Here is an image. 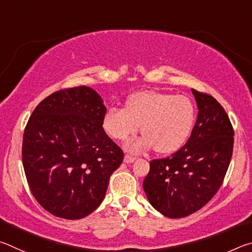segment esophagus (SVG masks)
<instances>
[{
  "mask_svg": "<svg viewBox=\"0 0 252 252\" xmlns=\"http://www.w3.org/2000/svg\"><path fill=\"white\" fill-rule=\"evenodd\" d=\"M135 159H136V158L133 157V156L126 155V156H125V159H123V161H125L126 163H132V162H133Z\"/></svg>",
  "mask_w": 252,
  "mask_h": 252,
  "instance_id": "34e87169",
  "label": "esophagus"
}]
</instances>
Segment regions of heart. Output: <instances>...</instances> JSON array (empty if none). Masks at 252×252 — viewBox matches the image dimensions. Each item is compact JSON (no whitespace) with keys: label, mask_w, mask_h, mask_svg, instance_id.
<instances>
[{"label":"heart","mask_w":252,"mask_h":252,"mask_svg":"<svg viewBox=\"0 0 252 252\" xmlns=\"http://www.w3.org/2000/svg\"><path fill=\"white\" fill-rule=\"evenodd\" d=\"M195 119V105L186 95L161 91H140L127 97L125 108H110L103 127L111 138L126 140L142 125L144 134L126 143L131 152L156 146L160 153L180 149L189 138Z\"/></svg>","instance_id":"heart-1"}]
</instances>
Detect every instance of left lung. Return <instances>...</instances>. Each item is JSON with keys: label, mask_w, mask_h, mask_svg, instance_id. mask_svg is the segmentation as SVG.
I'll use <instances>...</instances> for the list:
<instances>
[{"label": "left lung", "mask_w": 252, "mask_h": 252, "mask_svg": "<svg viewBox=\"0 0 252 252\" xmlns=\"http://www.w3.org/2000/svg\"><path fill=\"white\" fill-rule=\"evenodd\" d=\"M198 118L180 150L150 162L143 190L151 206L168 218H183L210 201L222 185L233 149V129L215 97L193 90Z\"/></svg>", "instance_id": "obj_1"}]
</instances>
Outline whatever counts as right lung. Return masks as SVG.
<instances>
[{"mask_svg":"<svg viewBox=\"0 0 252 252\" xmlns=\"http://www.w3.org/2000/svg\"><path fill=\"white\" fill-rule=\"evenodd\" d=\"M106 108L89 87L54 92L25 126L22 161L31 192L46 211L75 220L103 201L123 152L103 130Z\"/></svg>","mask_w":252,"mask_h":252,"instance_id":"1","label":"right lung"}]
</instances>
